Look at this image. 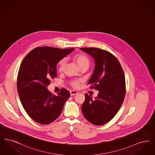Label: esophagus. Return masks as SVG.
I'll list each match as a JSON object with an SVG mask.
<instances>
[{
    "instance_id": "obj_1",
    "label": "esophagus",
    "mask_w": 155,
    "mask_h": 155,
    "mask_svg": "<svg viewBox=\"0 0 155 155\" xmlns=\"http://www.w3.org/2000/svg\"><path fill=\"white\" fill-rule=\"evenodd\" d=\"M78 94V92L76 91H74V90H72V91H70V95L71 96H73L75 95H77Z\"/></svg>"
}]
</instances>
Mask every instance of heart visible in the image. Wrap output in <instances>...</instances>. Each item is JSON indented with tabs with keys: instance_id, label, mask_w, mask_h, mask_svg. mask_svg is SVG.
<instances>
[{
	"instance_id": "heart-1",
	"label": "heart",
	"mask_w": 155,
	"mask_h": 155,
	"mask_svg": "<svg viewBox=\"0 0 155 155\" xmlns=\"http://www.w3.org/2000/svg\"><path fill=\"white\" fill-rule=\"evenodd\" d=\"M74 60L78 64V67L81 68L84 67H89L90 64V60L88 58L82 54H78L74 56ZM66 64V59H62L59 62L58 70L60 72H61L64 70ZM80 81L79 80H73L70 82V85L74 88H78L80 87Z\"/></svg>"
}]
</instances>
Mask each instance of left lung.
I'll list each match as a JSON object with an SVG mask.
<instances>
[{
  "mask_svg": "<svg viewBox=\"0 0 155 155\" xmlns=\"http://www.w3.org/2000/svg\"><path fill=\"white\" fill-rule=\"evenodd\" d=\"M94 60V73L88 81L90 88L99 91L95 100L86 94L81 107L85 118L91 123L102 125L110 121L117 114L125 95L123 70L113 54L97 48H82Z\"/></svg>",
  "mask_w": 155,
  "mask_h": 155,
  "instance_id": "8db88e82",
  "label": "left lung"
}]
</instances>
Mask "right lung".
<instances>
[{
  "label": "right lung",
  "instance_id": "1",
  "mask_svg": "<svg viewBox=\"0 0 155 155\" xmlns=\"http://www.w3.org/2000/svg\"><path fill=\"white\" fill-rule=\"evenodd\" d=\"M74 49L38 47L22 60L17 75V91L24 110L38 123L49 124L58 118L70 96L66 89L54 95L47 87L57 77L58 62Z\"/></svg>",
  "mask_w": 155,
  "mask_h": 155
}]
</instances>
